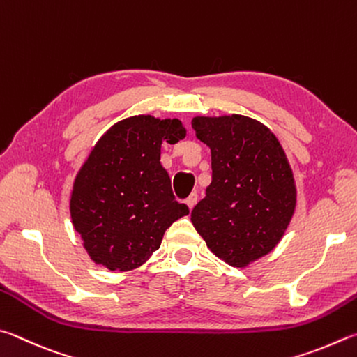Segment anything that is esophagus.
<instances>
[{
	"label": "esophagus",
	"instance_id": "34e87169",
	"mask_svg": "<svg viewBox=\"0 0 357 357\" xmlns=\"http://www.w3.org/2000/svg\"><path fill=\"white\" fill-rule=\"evenodd\" d=\"M185 204H186V205H188V207H190V210H192V208H195V205L197 204V195H196V192H191V195H190V197H188V199H186V201H185Z\"/></svg>",
	"mask_w": 357,
	"mask_h": 357
}]
</instances>
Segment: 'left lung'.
<instances>
[{
  "label": "left lung",
  "mask_w": 357,
  "mask_h": 357,
  "mask_svg": "<svg viewBox=\"0 0 357 357\" xmlns=\"http://www.w3.org/2000/svg\"><path fill=\"white\" fill-rule=\"evenodd\" d=\"M211 150V183L191 221L216 257L246 266L273 251L296 205L287 156L270 130L245 116L195 117Z\"/></svg>",
  "instance_id": "1"
}]
</instances>
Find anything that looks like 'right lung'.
Masks as SVG:
<instances>
[{"label":"right lung","instance_id":"obj_1","mask_svg":"<svg viewBox=\"0 0 357 357\" xmlns=\"http://www.w3.org/2000/svg\"><path fill=\"white\" fill-rule=\"evenodd\" d=\"M186 136L178 119L135 116L106 131L75 178L70 215L91 259L130 271L160 248L174 221L190 213L175 201L161 144Z\"/></svg>","mask_w":357,"mask_h":357}]
</instances>
